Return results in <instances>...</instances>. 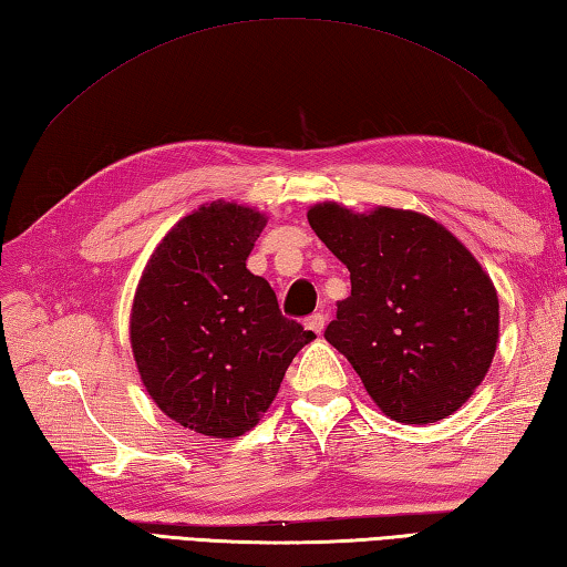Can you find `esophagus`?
Returning a JSON list of instances; mask_svg holds the SVG:
<instances>
[{"instance_id": "34e87169", "label": "esophagus", "mask_w": 567, "mask_h": 567, "mask_svg": "<svg viewBox=\"0 0 567 567\" xmlns=\"http://www.w3.org/2000/svg\"><path fill=\"white\" fill-rule=\"evenodd\" d=\"M305 327H307L309 331H315V334H321V331H324V327H327V315H321V312L309 315V317L305 319Z\"/></svg>"}]
</instances>
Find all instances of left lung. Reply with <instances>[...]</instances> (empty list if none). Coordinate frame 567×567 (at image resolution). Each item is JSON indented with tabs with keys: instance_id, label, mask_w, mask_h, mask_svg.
<instances>
[{
	"instance_id": "obj_1",
	"label": "left lung",
	"mask_w": 567,
	"mask_h": 567,
	"mask_svg": "<svg viewBox=\"0 0 567 567\" xmlns=\"http://www.w3.org/2000/svg\"><path fill=\"white\" fill-rule=\"evenodd\" d=\"M307 220L351 272V295L324 339L373 403L408 425L460 410L489 371L498 339V297L474 255L415 210L353 214L327 202Z\"/></svg>"
}]
</instances>
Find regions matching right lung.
Segmentation results:
<instances>
[{
	"label": "right lung",
	"mask_w": 567,
	"mask_h": 567,
	"mask_svg": "<svg viewBox=\"0 0 567 567\" xmlns=\"http://www.w3.org/2000/svg\"><path fill=\"white\" fill-rule=\"evenodd\" d=\"M268 224L214 202L176 224L137 285L130 341L164 415L208 437H238L275 401L287 365L315 339L282 317L268 280L246 268Z\"/></svg>",
	"instance_id": "right-lung-1"
}]
</instances>
